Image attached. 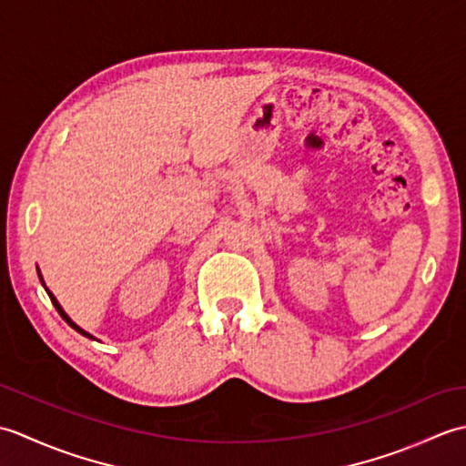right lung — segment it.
<instances>
[{
	"label": "right lung",
	"mask_w": 466,
	"mask_h": 466,
	"mask_svg": "<svg viewBox=\"0 0 466 466\" xmlns=\"http://www.w3.org/2000/svg\"><path fill=\"white\" fill-rule=\"evenodd\" d=\"M37 274H39V268H37ZM39 282H42V284H44V289H46V292H47V296H49V300H52V304L56 306V310L59 312V316H62V319H64V320H66V322H67L69 326H72V329H74L76 332H80V334H84V336H86V339H92V340H96V339H94V336H92L90 332H86V330H84V329H80V326H77V324H76V322H74L72 319H69V316L66 314V310L62 309V304H59V302H57V299H56V296H54L52 292H49V290H47V286H46V282H44V279H42V274H39Z\"/></svg>",
	"instance_id": "right-lung-1"
}]
</instances>
